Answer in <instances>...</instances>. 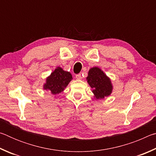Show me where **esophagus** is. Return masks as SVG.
<instances>
[{
    "label": "esophagus",
    "instance_id": "obj_1",
    "mask_svg": "<svg viewBox=\"0 0 156 156\" xmlns=\"http://www.w3.org/2000/svg\"><path fill=\"white\" fill-rule=\"evenodd\" d=\"M76 78L77 79V80H80V79H82V76H81L80 73L76 75Z\"/></svg>",
    "mask_w": 156,
    "mask_h": 156
}]
</instances>
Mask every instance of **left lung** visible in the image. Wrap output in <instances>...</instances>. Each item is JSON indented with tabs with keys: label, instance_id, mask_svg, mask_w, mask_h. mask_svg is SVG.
<instances>
[{
	"label": "left lung",
	"instance_id": "8db88e82",
	"mask_svg": "<svg viewBox=\"0 0 156 156\" xmlns=\"http://www.w3.org/2000/svg\"><path fill=\"white\" fill-rule=\"evenodd\" d=\"M87 80L93 89L92 92L96 99H103L112 94L113 90L112 81L100 68L97 67L91 68L89 70Z\"/></svg>",
	"mask_w": 156,
	"mask_h": 156
}]
</instances>
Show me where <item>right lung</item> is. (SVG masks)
<instances>
[{"label": "right lung", "instance_id": "add662e5", "mask_svg": "<svg viewBox=\"0 0 156 156\" xmlns=\"http://www.w3.org/2000/svg\"><path fill=\"white\" fill-rule=\"evenodd\" d=\"M72 79V76L69 72L58 67L51 75L47 78L43 89L51 92L53 95L58 94L64 91Z\"/></svg>", "mask_w": 156, "mask_h": 156}]
</instances>
